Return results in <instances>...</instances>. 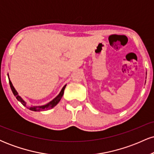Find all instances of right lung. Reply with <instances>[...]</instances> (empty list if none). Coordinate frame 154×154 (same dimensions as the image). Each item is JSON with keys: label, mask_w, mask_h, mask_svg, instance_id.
<instances>
[{"label": "right lung", "mask_w": 154, "mask_h": 154, "mask_svg": "<svg viewBox=\"0 0 154 154\" xmlns=\"http://www.w3.org/2000/svg\"><path fill=\"white\" fill-rule=\"evenodd\" d=\"M8 80H9V84H10L11 89L12 92H13L14 96H16V98H17V99L18 100L19 102H21V103H22V105L24 106H26V103L25 101H24V100L22 99V98H21L20 96H19L18 93H17V91H16L13 85H12V82H11L9 77H8ZM66 85H65L63 87L62 89H61V91L59 93V94L56 97V98H54V99L51 100V101L49 102V103H48L45 104V105H43V106H31L28 107V109H29V110H31V111H40L48 110V109H52V108H54V106H56L57 105L58 103H59V102L60 101V100H61V98H62L63 92H64V89H65V88H66Z\"/></svg>", "instance_id": "add662e5"}]
</instances>
